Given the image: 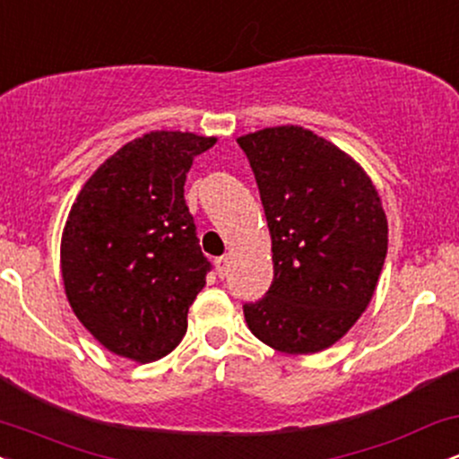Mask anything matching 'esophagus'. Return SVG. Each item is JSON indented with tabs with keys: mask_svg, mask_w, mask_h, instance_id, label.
Listing matches in <instances>:
<instances>
[{
	"mask_svg": "<svg viewBox=\"0 0 459 459\" xmlns=\"http://www.w3.org/2000/svg\"><path fill=\"white\" fill-rule=\"evenodd\" d=\"M229 263H230L229 256H220V259H215V272H218L220 278H224L226 273H229Z\"/></svg>",
	"mask_w": 459,
	"mask_h": 459,
	"instance_id": "1",
	"label": "esophagus"
}]
</instances>
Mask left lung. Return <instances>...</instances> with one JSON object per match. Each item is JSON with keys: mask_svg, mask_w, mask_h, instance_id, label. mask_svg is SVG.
Returning <instances> with one entry per match:
<instances>
[{"mask_svg": "<svg viewBox=\"0 0 459 459\" xmlns=\"http://www.w3.org/2000/svg\"><path fill=\"white\" fill-rule=\"evenodd\" d=\"M259 186L273 281L244 304L247 328L284 354L334 345L365 313L388 250L377 189L313 131L284 125L237 138Z\"/></svg>", "mask_w": 459, "mask_h": 459, "instance_id": "1", "label": "left lung"}]
</instances>
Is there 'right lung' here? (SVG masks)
<instances>
[{"instance_id":"1","label":"right lung","mask_w":459,"mask_h":459,"mask_svg":"<svg viewBox=\"0 0 459 459\" xmlns=\"http://www.w3.org/2000/svg\"><path fill=\"white\" fill-rule=\"evenodd\" d=\"M215 138L151 131L105 160L82 187L60 263L73 313L114 354H170L212 263L198 246L183 186Z\"/></svg>"}]
</instances>
